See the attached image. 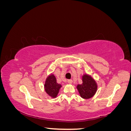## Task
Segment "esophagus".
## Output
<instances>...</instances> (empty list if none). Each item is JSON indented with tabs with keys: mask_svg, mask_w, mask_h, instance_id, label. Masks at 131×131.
<instances>
[{
	"mask_svg": "<svg viewBox=\"0 0 131 131\" xmlns=\"http://www.w3.org/2000/svg\"><path fill=\"white\" fill-rule=\"evenodd\" d=\"M68 84H72L73 83V80H68Z\"/></svg>",
	"mask_w": 131,
	"mask_h": 131,
	"instance_id": "obj_1",
	"label": "esophagus"
}]
</instances>
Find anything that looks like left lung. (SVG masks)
I'll return each mask as SVG.
<instances>
[{
  "mask_svg": "<svg viewBox=\"0 0 131 131\" xmlns=\"http://www.w3.org/2000/svg\"><path fill=\"white\" fill-rule=\"evenodd\" d=\"M77 88L82 98L89 99L96 94L98 86L96 81L91 75L85 74L82 75V84H78Z\"/></svg>",
  "mask_w": 131,
  "mask_h": 131,
  "instance_id": "left-lung-1",
  "label": "left lung"
}]
</instances>
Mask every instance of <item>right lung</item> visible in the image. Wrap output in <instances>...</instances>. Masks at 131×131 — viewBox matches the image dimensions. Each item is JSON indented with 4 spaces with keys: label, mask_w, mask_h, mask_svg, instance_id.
I'll list each match as a JSON object with an SVG mask.
<instances>
[{
    "label": "right lung",
    "mask_w": 131,
    "mask_h": 131,
    "mask_svg": "<svg viewBox=\"0 0 131 131\" xmlns=\"http://www.w3.org/2000/svg\"><path fill=\"white\" fill-rule=\"evenodd\" d=\"M62 85L57 82L56 78L53 74H50L46 79L44 89L46 93L53 98H56Z\"/></svg>",
    "instance_id": "1"
}]
</instances>
